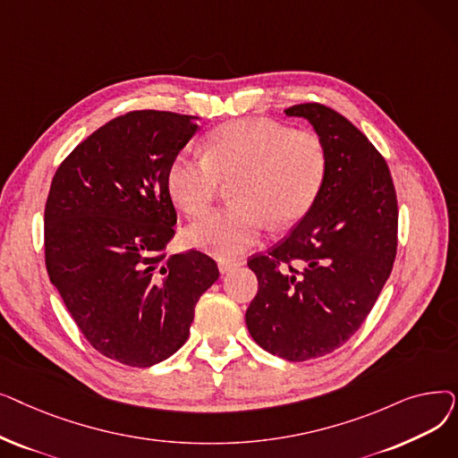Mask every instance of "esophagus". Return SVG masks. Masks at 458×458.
I'll return each instance as SVG.
<instances>
[{
	"mask_svg": "<svg viewBox=\"0 0 458 458\" xmlns=\"http://www.w3.org/2000/svg\"><path fill=\"white\" fill-rule=\"evenodd\" d=\"M243 263H245L243 259H226V258H223V259H219V271L228 273V271H232L239 266H243Z\"/></svg>",
	"mask_w": 458,
	"mask_h": 458,
	"instance_id": "obj_1",
	"label": "esophagus"
}]
</instances>
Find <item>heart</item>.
I'll use <instances>...</instances> for the list:
<instances>
[{"label": "heart", "instance_id": "b5f03b06", "mask_svg": "<svg viewBox=\"0 0 458 458\" xmlns=\"http://www.w3.org/2000/svg\"><path fill=\"white\" fill-rule=\"evenodd\" d=\"M328 174V150L314 130H293L269 118H237L216 126L204 156L178 154L166 189L189 216L206 215L225 182H233L232 206L191 226L189 239L216 256L254 247L271 221L292 226L316 206Z\"/></svg>", "mask_w": 458, "mask_h": 458}]
</instances>
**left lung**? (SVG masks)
Returning <instances> with one entry per match:
<instances>
[{
    "instance_id": "left-lung-1",
    "label": "left lung",
    "mask_w": 458,
    "mask_h": 458,
    "mask_svg": "<svg viewBox=\"0 0 458 458\" xmlns=\"http://www.w3.org/2000/svg\"><path fill=\"white\" fill-rule=\"evenodd\" d=\"M323 137L328 174L311 211L267 254L249 258L258 293L245 319L271 354L304 362L342 347L362 327L397 252V195L386 159L323 104L284 111Z\"/></svg>"
}]
</instances>
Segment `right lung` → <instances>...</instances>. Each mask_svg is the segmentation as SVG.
<instances>
[{
  "label": "right lung",
  "mask_w": 458,
  "mask_h": 458,
  "mask_svg": "<svg viewBox=\"0 0 458 458\" xmlns=\"http://www.w3.org/2000/svg\"><path fill=\"white\" fill-rule=\"evenodd\" d=\"M197 130L171 111L120 114L64 157L47 192V275L87 342L118 364L173 356L219 278L200 250L166 256L176 233L166 171Z\"/></svg>",
  "instance_id": "add662e5"
}]
</instances>
